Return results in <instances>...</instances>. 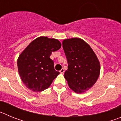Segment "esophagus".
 Instances as JSON below:
<instances>
[{
    "instance_id": "esophagus-1",
    "label": "esophagus",
    "mask_w": 121,
    "mask_h": 121,
    "mask_svg": "<svg viewBox=\"0 0 121 121\" xmlns=\"http://www.w3.org/2000/svg\"><path fill=\"white\" fill-rule=\"evenodd\" d=\"M59 72L60 73H62V74L64 73V68H62L61 70L59 71Z\"/></svg>"
}]
</instances>
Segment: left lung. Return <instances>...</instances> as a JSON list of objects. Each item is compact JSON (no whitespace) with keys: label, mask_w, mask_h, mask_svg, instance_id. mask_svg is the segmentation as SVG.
Returning <instances> with one entry per match:
<instances>
[{"label":"left lung","mask_w":121,"mask_h":121,"mask_svg":"<svg viewBox=\"0 0 121 121\" xmlns=\"http://www.w3.org/2000/svg\"><path fill=\"white\" fill-rule=\"evenodd\" d=\"M62 46L68 62L64 77L71 90L82 93L90 88L99 78L98 59L89 45L79 38L65 39Z\"/></svg>","instance_id":"obj_1"}]
</instances>
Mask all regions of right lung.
<instances>
[{
    "label": "right lung",
    "mask_w": 121,
    "mask_h": 121,
    "mask_svg": "<svg viewBox=\"0 0 121 121\" xmlns=\"http://www.w3.org/2000/svg\"><path fill=\"white\" fill-rule=\"evenodd\" d=\"M61 43L55 39L39 37L31 42L19 56L17 67L23 84L38 92L47 89L59 74L50 59L53 51L59 50Z\"/></svg>",
    "instance_id": "1"
}]
</instances>
